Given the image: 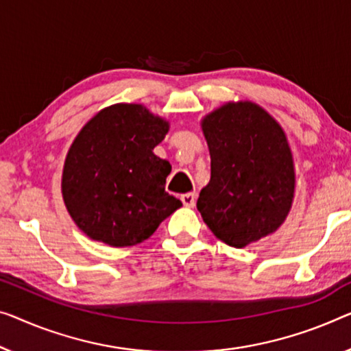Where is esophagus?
Listing matches in <instances>:
<instances>
[{
  "label": "esophagus",
  "instance_id": "34e87169",
  "mask_svg": "<svg viewBox=\"0 0 351 351\" xmlns=\"http://www.w3.org/2000/svg\"><path fill=\"white\" fill-rule=\"evenodd\" d=\"M195 200H197V195L193 192H187V193H182V195H181L182 205L187 206V208L195 206Z\"/></svg>",
  "mask_w": 351,
  "mask_h": 351
}]
</instances>
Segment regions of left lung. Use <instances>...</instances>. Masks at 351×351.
Wrapping results in <instances>:
<instances>
[{"label":"left lung","mask_w":351,"mask_h":351,"mask_svg":"<svg viewBox=\"0 0 351 351\" xmlns=\"http://www.w3.org/2000/svg\"><path fill=\"white\" fill-rule=\"evenodd\" d=\"M211 180L197 200L214 237L243 249L274 233L295 198V159L282 125L252 101L226 102L202 118Z\"/></svg>","instance_id":"1"}]
</instances>
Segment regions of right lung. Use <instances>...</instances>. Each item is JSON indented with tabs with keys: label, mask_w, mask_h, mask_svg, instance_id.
<instances>
[{
	"label": "right lung",
	"mask_w": 351,
	"mask_h": 351,
	"mask_svg": "<svg viewBox=\"0 0 351 351\" xmlns=\"http://www.w3.org/2000/svg\"><path fill=\"white\" fill-rule=\"evenodd\" d=\"M170 123L142 104H113L88 121L66 154L61 193L75 226L112 247L143 243L182 203L165 192L169 160L154 154Z\"/></svg>",
	"instance_id": "add662e5"
}]
</instances>
